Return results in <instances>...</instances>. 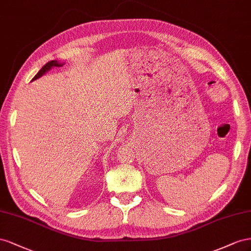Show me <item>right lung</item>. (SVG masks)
Returning <instances> with one entry per match:
<instances>
[{"label": "right lung", "instance_id": "obj_1", "mask_svg": "<svg viewBox=\"0 0 251 251\" xmlns=\"http://www.w3.org/2000/svg\"><path fill=\"white\" fill-rule=\"evenodd\" d=\"M63 64H59L58 63V61H50V62H48L47 64H45L44 66H43L42 68H41V70L39 71V73L34 75V77L32 78V80H37V78H39L40 76H42L43 75H44L46 71H48L49 69H51V68H53V67H60V66H62Z\"/></svg>", "mask_w": 251, "mask_h": 251}]
</instances>
